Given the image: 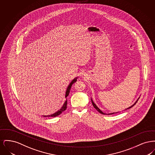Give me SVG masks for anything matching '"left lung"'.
<instances>
[{
  "label": "left lung",
  "mask_w": 155,
  "mask_h": 155,
  "mask_svg": "<svg viewBox=\"0 0 155 155\" xmlns=\"http://www.w3.org/2000/svg\"><path fill=\"white\" fill-rule=\"evenodd\" d=\"M139 98H140V97H138V99H137V101H136V102H135V103H134V104H133V105H132V106H130V107H128V108H127V109H125V110H127V109H130V108H131V107H133V106H134V105H135V104H136V103H137V102H138V99H139ZM91 101H92V104H93V106H94V107H95V109H96V110H97L98 111H99V113H101V114H109V115H110V114H114V113H118V112H116V113H108V114H106V113H103V111H102V110H101V109H99V107H97V106H96V104H95V103H94V102H93V101H92V99H91Z\"/></svg>",
  "instance_id": "1"
}]
</instances>
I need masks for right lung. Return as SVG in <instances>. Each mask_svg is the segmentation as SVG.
I'll return each instance as SVG.
<instances>
[{
  "label": "right lung",
  "mask_w": 155,
  "mask_h": 155,
  "mask_svg": "<svg viewBox=\"0 0 155 155\" xmlns=\"http://www.w3.org/2000/svg\"><path fill=\"white\" fill-rule=\"evenodd\" d=\"M77 78H78V77L75 78L74 80H73V81H71V82L70 83V84L68 85V87H67V88L66 89V95H65V97H67V96H68V95H69V94H70V89L71 88V87H72L73 84L77 81ZM67 99L66 100V101L64 102V103L63 104V105L62 106V107L59 109V110L57 111L56 113H53V114H51V115L43 116H44V117H56V116H59V115H60V114L63 111L66 110V109H67Z\"/></svg>",
  "instance_id": "1"
}]
</instances>
